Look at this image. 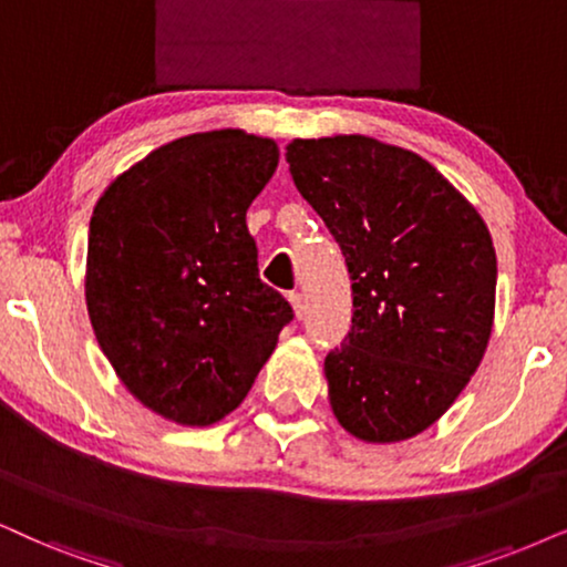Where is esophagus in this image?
Returning <instances> with one entry per match:
<instances>
[{"instance_id":"1","label":"esophagus","mask_w":567,"mask_h":567,"mask_svg":"<svg viewBox=\"0 0 567 567\" xmlns=\"http://www.w3.org/2000/svg\"><path fill=\"white\" fill-rule=\"evenodd\" d=\"M288 300H290L292 311H296V317H298V319L303 317V313H306V298H303V292L292 290V292H288Z\"/></svg>"}]
</instances>
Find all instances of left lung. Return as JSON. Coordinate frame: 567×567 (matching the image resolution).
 Returning <instances> with one entry per match:
<instances>
[{
    "label": "left lung",
    "mask_w": 567,
    "mask_h": 567,
    "mask_svg": "<svg viewBox=\"0 0 567 567\" xmlns=\"http://www.w3.org/2000/svg\"><path fill=\"white\" fill-rule=\"evenodd\" d=\"M290 175L346 256L353 319L329 350V403L363 442L421 434L492 334L497 256L474 206L426 159L367 135L292 141Z\"/></svg>",
    "instance_id": "obj_1"
}]
</instances>
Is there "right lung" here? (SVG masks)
<instances>
[{"instance_id": "1", "label": "right lung", "mask_w": 567, "mask_h": 567, "mask_svg": "<svg viewBox=\"0 0 567 567\" xmlns=\"http://www.w3.org/2000/svg\"><path fill=\"white\" fill-rule=\"evenodd\" d=\"M277 159L269 138L193 133L123 172L93 209V332L127 390L183 426L235 411L296 317L261 282L246 225Z\"/></svg>"}]
</instances>
